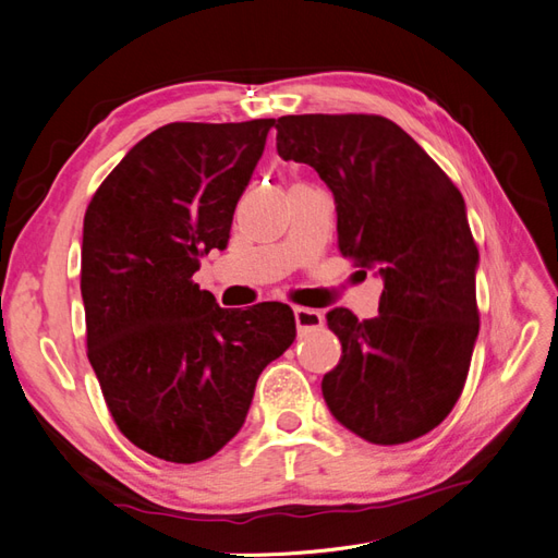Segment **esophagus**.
I'll use <instances>...</instances> for the list:
<instances>
[{"label": "esophagus", "mask_w": 558, "mask_h": 558, "mask_svg": "<svg viewBox=\"0 0 558 558\" xmlns=\"http://www.w3.org/2000/svg\"><path fill=\"white\" fill-rule=\"evenodd\" d=\"M295 314V324L300 330H314V328H320L326 324L324 320V314L316 312V310H307V307H295L293 310Z\"/></svg>", "instance_id": "1"}]
</instances>
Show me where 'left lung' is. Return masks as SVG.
Wrapping results in <instances>:
<instances>
[{"instance_id":"left-lung-1","label":"left lung","mask_w":558,"mask_h":558,"mask_svg":"<svg viewBox=\"0 0 558 558\" xmlns=\"http://www.w3.org/2000/svg\"><path fill=\"white\" fill-rule=\"evenodd\" d=\"M275 128L279 156L314 167L330 189L340 251L384 281L377 318L326 314L342 342L320 381L328 410L373 445L416 440L459 400L480 332V251L463 195L384 116H281Z\"/></svg>"}]
</instances>
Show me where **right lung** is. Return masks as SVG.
I'll use <instances>...</instances> for the list:
<instances>
[{
	"mask_svg": "<svg viewBox=\"0 0 558 558\" xmlns=\"http://www.w3.org/2000/svg\"><path fill=\"white\" fill-rule=\"evenodd\" d=\"M275 118L170 123L134 144L83 218L88 359L116 426L172 463H197L244 426L263 369L295 340L281 302L223 310L193 275L226 248Z\"/></svg>",
	"mask_w": 558,
	"mask_h": 558,
	"instance_id": "obj_1",
	"label": "right lung"
}]
</instances>
